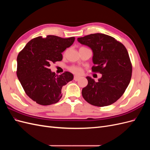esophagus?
I'll return each instance as SVG.
<instances>
[{
	"label": "esophagus",
	"instance_id": "obj_1",
	"mask_svg": "<svg viewBox=\"0 0 150 150\" xmlns=\"http://www.w3.org/2000/svg\"><path fill=\"white\" fill-rule=\"evenodd\" d=\"M80 78H81V77L79 76H74V79L75 81H78V80H79Z\"/></svg>",
	"mask_w": 150,
	"mask_h": 150
}]
</instances>
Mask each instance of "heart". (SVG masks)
Listing matches in <instances>:
<instances>
[{
    "instance_id": "b5f03b06",
    "label": "heart",
    "mask_w": 150,
    "mask_h": 150,
    "mask_svg": "<svg viewBox=\"0 0 150 150\" xmlns=\"http://www.w3.org/2000/svg\"><path fill=\"white\" fill-rule=\"evenodd\" d=\"M69 71L72 73L79 74L82 72V69L78 66H71L69 67Z\"/></svg>"
}]
</instances>
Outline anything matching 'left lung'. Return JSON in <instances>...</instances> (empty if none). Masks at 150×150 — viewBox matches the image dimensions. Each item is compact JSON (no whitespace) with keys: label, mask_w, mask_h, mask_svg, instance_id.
<instances>
[{"label":"left lung","mask_w":150,"mask_h":150,"mask_svg":"<svg viewBox=\"0 0 150 150\" xmlns=\"http://www.w3.org/2000/svg\"><path fill=\"white\" fill-rule=\"evenodd\" d=\"M78 41L92 50V71L102 74L98 82L86 77L88 84L82 90L83 97L93 106L111 105L121 97L131 81L132 66L127 49L111 36L101 33L79 38Z\"/></svg>","instance_id":"obj_1"}]
</instances>
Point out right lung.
I'll use <instances>...</instances> for the list:
<instances>
[{
	"mask_svg": "<svg viewBox=\"0 0 150 150\" xmlns=\"http://www.w3.org/2000/svg\"><path fill=\"white\" fill-rule=\"evenodd\" d=\"M74 37L49 35L35 38L26 44L17 58V76L26 94L40 105L55 104L62 96V88L74 78L70 72L56 75L51 63L62 59V52L70 47Z\"/></svg>",
	"mask_w": 150,
	"mask_h": 150,
	"instance_id": "right-lung-1",
	"label": "right lung"
}]
</instances>
